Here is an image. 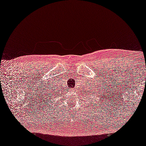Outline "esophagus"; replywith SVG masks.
<instances>
[{
    "label": "esophagus",
    "instance_id": "34e87169",
    "mask_svg": "<svg viewBox=\"0 0 146 146\" xmlns=\"http://www.w3.org/2000/svg\"><path fill=\"white\" fill-rule=\"evenodd\" d=\"M70 91H71L72 92H74V91H75V89H71Z\"/></svg>",
    "mask_w": 146,
    "mask_h": 146
}]
</instances>
